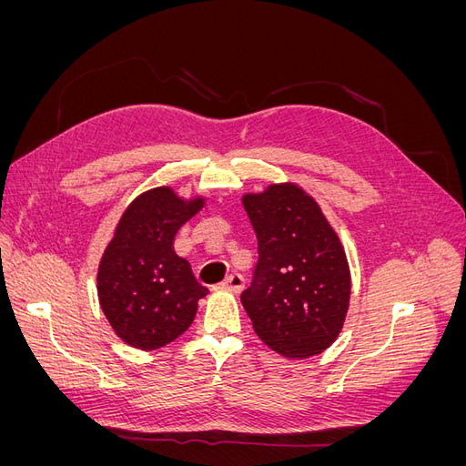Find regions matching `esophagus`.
<instances>
[{"label": "esophagus", "mask_w": 466, "mask_h": 466, "mask_svg": "<svg viewBox=\"0 0 466 466\" xmlns=\"http://www.w3.org/2000/svg\"><path fill=\"white\" fill-rule=\"evenodd\" d=\"M219 288L225 291H231V293H241L245 288V279L241 274H231L225 278V281H221Z\"/></svg>", "instance_id": "obj_1"}]
</instances>
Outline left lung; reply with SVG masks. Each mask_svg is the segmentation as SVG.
<instances>
[{"instance_id": "1", "label": "left lung", "mask_w": 466, "mask_h": 466, "mask_svg": "<svg viewBox=\"0 0 466 466\" xmlns=\"http://www.w3.org/2000/svg\"><path fill=\"white\" fill-rule=\"evenodd\" d=\"M258 238L255 281L241 303L260 340L289 360L320 354L340 334L350 307L346 250L319 202L295 182L247 192Z\"/></svg>"}]
</instances>
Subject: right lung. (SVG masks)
<instances>
[{
    "instance_id": "1",
    "label": "right lung",
    "mask_w": 466,
    "mask_h": 466,
    "mask_svg": "<svg viewBox=\"0 0 466 466\" xmlns=\"http://www.w3.org/2000/svg\"><path fill=\"white\" fill-rule=\"evenodd\" d=\"M204 206V196L182 198L171 187H157L139 194L120 216L98 262L96 295L112 330L128 346L157 350L192 324L208 288L173 245Z\"/></svg>"
}]
</instances>
